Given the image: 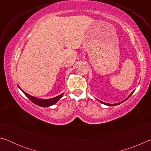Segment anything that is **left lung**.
<instances>
[{"mask_svg": "<svg viewBox=\"0 0 151 151\" xmlns=\"http://www.w3.org/2000/svg\"><path fill=\"white\" fill-rule=\"evenodd\" d=\"M134 91H132V93H131V94H129V96H128V97H127V98L126 99H125V100H124L123 101H122V102H120V103H115V104H109V103H104V102H103V101H100V100H98V99H97V100H98L99 102H100V103H101L102 104H105V105H107V106H116V105H118V104H121L122 103H123V102H124L125 101H126V100H127V99H129V97L130 96H131V95H132V94H133V93H134Z\"/></svg>", "mask_w": 151, "mask_h": 151, "instance_id": "obj_1", "label": "left lung"}]
</instances>
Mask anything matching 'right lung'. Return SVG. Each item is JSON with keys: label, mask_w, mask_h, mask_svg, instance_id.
I'll list each match as a JSON object with an SVG mask.
<instances>
[{"label": "right lung", "mask_w": 151, "mask_h": 151, "mask_svg": "<svg viewBox=\"0 0 151 151\" xmlns=\"http://www.w3.org/2000/svg\"><path fill=\"white\" fill-rule=\"evenodd\" d=\"M19 88H20V90H21V91L25 95H26L28 98H29L30 101H31L33 103H35V104H37L38 106H42V107H48L50 106H52L53 104H55L57 103V102L60 100V99L62 98L64 93L60 94L57 96H55L54 98H51V99H40V98H37V97L33 96L30 95V94H27V93H25L24 91H23L22 89L20 88V86H19Z\"/></svg>", "instance_id": "1"}]
</instances>
